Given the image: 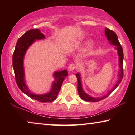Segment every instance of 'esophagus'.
Returning <instances> with one entry per match:
<instances>
[{
	"label": "esophagus",
	"mask_w": 135,
	"mask_h": 135,
	"mask_svg": "<svg viewBox=\"0 0 135 135\" xmlns=\"http://www.w3.org/2000/svg\"><path fill=\"white\" fill-rule=\"evenodd\" d=\"M75 68H76V65L74 64H71L68 67V70L70 71H72L74 70Z\"/></svg>",
	"instance_id": "34e87169"
}]
</instances>
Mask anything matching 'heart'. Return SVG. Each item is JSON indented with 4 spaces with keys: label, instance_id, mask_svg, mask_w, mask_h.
I'll return each mask as SVG.
<instances>
[{
    "label": "heart",
    "instance_id": "b5f03b06",
    "mask_svg": "<svg viewBox=\"0 0 135 135\" xmlns=\"http://www.w3.org/2000/svg\"><path fill=\"white\" fill-rule=\"evenodd\" d=\"M92 43L90 42V41H88V42L85 43V44H84V46L88 47H89L91 45H92Z\"/></svg>",
    "mask_w": 135,
    "mask_h": 135
}]
</instances>
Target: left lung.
<instances>
[{"label":"left lung","instance_id":"1","mask_svg":"<svg viewBox=\"0 0 135 135\" xmlns=\"http://www.w3.org/2000/svg\"><path fill=\"white\" fill-rule=\"evenodd\" d=\"M105 36H107L109 43L112 45L115 46V49L117 51L118 58H119V59H118V64H119L120 67L119 71H118V79L115 86L113 87V88L110 91H109L108 93H107L105 95L99 98H93L84 92V91L83 90V88H82L80 75L79 73H77L76 76L77 79V90H78L80 97L83 100H86V101L98 102L105 99L107 97H108L117 88L118 86L121 83V81H122L123 77V51L122 46H121L119 41H118L117 36L115 32L107 28H105Z\"/></svg>","mask_w":135,"mask_h":135}]
</instances>
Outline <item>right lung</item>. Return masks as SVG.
<instances>
[{
  "instance_id": "right-lung-1",
  "label": "right lung",
  "mask_w": 135,
  "mask_h": 135,
  "mask_svg": "<svg viewBox=\"0 0 135 135\" xmlns=\"http://www.w3.org/2000/svg\"><path fill=\"white\" fill-rule=\"evenodd\" d=\"M45 38V35L41 33L39 29H30L27 31L17 41L12 56V65L16 83L20 89L32 99L41 102H50L54 101L58 96L63 81L65 77L68 76L67 70L54 73V76L55 80L52 84L51 90L43 95H36L31 92L24 80L23 62L25 54L30 46L33 44L36 40L43 39Z\"/></svg>"
}]
</instances>
